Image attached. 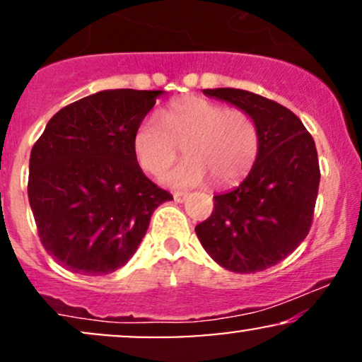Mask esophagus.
I'll return each instance as SVG.
<instances>
[{
	"instance_id": "esophagus-1",
	"label": "esophagus",
	"mask_w": 362,
	"mask_h": 362,
	"mask_svg": "<svg viewBox=\"0 0 362 362\" xmlns=\"http://www.w3.org/2000/svg\"><path fill=\"white\" fill-rule=\"evenodd\" d=\"M187 197V192H182V190H178V192H173V199H175L177 202H184Z\"/></svg>"
}]
</instances>
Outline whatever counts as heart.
<instances>
[{"label":"heart","instance_id":"obj_1","mask_svg":"<svg viewBox=\"0 0 362 362\" xmlns=\"http://www.w3.org/2000/svg\"><path fill=\"white\" fill-rule=\"evenodd\" d=\"M187 156L165 175L172 187H195L206 182L233 185L250 173L260 151L255 120L243 109L190 97L146 117L132 134V151L144 172L161 175L180 149Z\"/></svg>","mask_w":362,"mask_h":362}]
</instances>
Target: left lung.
<instances>
[{
    "label": "left lung",
    "instance_id": "obj_1",
    "mask_svg": "<svg viewBox=\"0 0 362 362\" xmlns=\"http://www.w3.org/2000/svg\"><path fill=\"white\" fill-rule=\"evenodd\" d=\"M252 115L260 151L248 177L226 194L195 233L211 259L231 272L252 274L279 264L308 235L317 204L320 165L311 134L281 103L247 90H204Z\"/></svg>",
    "mask_w": 362,
    "mask_h": 362
}]
</instances>
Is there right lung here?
<instances>
[{"instance_id":"right-lung-1","label":"right lung","mask_w":362,"mask_h":362,"mask_svg":"<svg viewBox=\"0 0 362 362\" xmlns=\"http://www.w3.org/2000/svg\"><path fill=\"white\" fill-rule=\"evenodd\" d=\"M161 90H105L69 103L30 153L28 201L45 252L62 267L105 276L126 265L153 211L172 201L144 175L132 134Z\"/></svg>"}]
</instances>
